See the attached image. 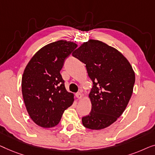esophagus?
I'll return each instance as SVG.
<instances>
[{
    "mask_svg": "<svg viewBox=\"0 0 155 155\" xmlns=\"http://www.w3.org/2000/svg\"><path fill=\"white\" fill-rule=\"evenodd\" d=\"M76 97H77L78 99H81L82 98V94L81 93H77V94H76Z\"/></svg>",
    "mask_w": 155,
    "mask_h": 155,
    "instance_id": "esophagus-1",
    "label": "esophagus"
}]
</instances>
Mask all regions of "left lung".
Returning a JSON list of instances; mask_svg holds the SVG:
<instances>
[{
    "label": "left lung",
    "mask_w": 155,
    "mask_h": 155,
    "mask_svg": "<svg viewBox=\"0 0 155 155\" xmlns=\"http://www.w3.org/2000/svg\"><path fill=\"white\" fill-rule=\"evenodd\" d=\"M86 64L93 81L88 97L90 114L82 124L92 130H101L117 120L131 97L135 73L130 62L118 50L97 40H88L72 53Z\"/></svg>",
    "instance_id": "8db88e82"
}]
</instances>
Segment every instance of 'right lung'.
<instances>
[{"instance_id":"1","label":"right lung","mask_w":155,"mask_h":155,"mask_svg":"<svg viewBox=\"0 0 155 155\" xmlns=\"http://www.w3.org/2000/svg\"><path fill=\"white\" fill-rule=\"evenodd\" d=\"M77 46L64 40L49 43L37 51L25 67L21 78L24 102L30 118L41 127L58 125L63 112L74 101L60 71Z\"/></svg>"}]
</instances>
